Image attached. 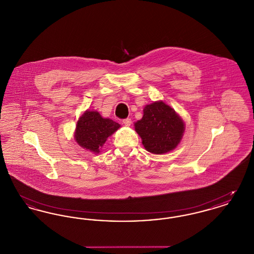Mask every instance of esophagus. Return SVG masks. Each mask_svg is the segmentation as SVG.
Segmentation results:
<instances>
[{
  "instance_id": "34e87169",
  "label": "esophagus",
  "mask_w": 254,
  "mask_h": 254,
  "mask_svg": "<svg viewBox=\"0 0 254 254\" xmlns=\"http://www.w3.org/2000/svg\"><path fill=\"white\" fill-rule=\"evenodd\" d=\"M123 124L126 126V127H129L130 125H131V120L130 119H125V120H123Z\"/></svg>"
}]
</instances>
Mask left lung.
<instances>
[{
    "label": "left lung",
    "mask_w": 254,
    "mask_h": 254,
    "mask_svg": "<svg viewBox=\"0 0 254 254\" xmlns=\"http://www.w3.org/2000/svg\"><path fill=\"white\" fill-rule=\"evenodd\" d=\"M145 149L164 154L179 145L185 131V123L174 109L162 101L146 105L143 118L134 124Z\"/></svg>",
    "instance_id": "1"
}]
</instances>
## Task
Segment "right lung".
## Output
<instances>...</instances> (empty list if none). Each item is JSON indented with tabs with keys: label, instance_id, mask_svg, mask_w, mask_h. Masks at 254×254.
I'll list each match as a JSON object with an SVG mask.
<instances>
[{
	"label": "right lung",
	"instance_id": "right-lung-1",
	"mask_svg": "<svg viewBox=\"0 0 254 254\" xmlns=\"http://www.w3.org/2000/svg\"><path fill=\"white\" fill-rule=\"evenodd\" d=\"M120 127L111 119L103 118L98 111L86 110L77 122L74 137L78 145L97 154Z\"/></svg>",
	"mask_w": 254,
	"mask_h": 254
}]
</instances>
